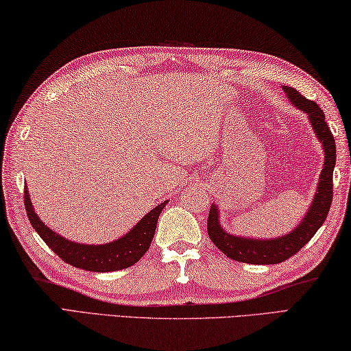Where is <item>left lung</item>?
I'll use <instances>...</instances> for the list:
<instances>
[{
  "mask_svg": "<svg viewBox=\"0 0 351 351\" xmlns=\"http://www.w3.org/2000/svg\"><path fill=\"white\" fill-rule=\"evenodd\" d=\"M284 92L294 108L302 110L308 117V121L315 131L324 151V165L319 174L317 188L315 197L306 210L302 220L294 228L278 237L259 239L236 236L226 231L220 222V210L216 204L211 205L208 216V234L214 245L232 261L254 265H274L287 259L310 242L322 223L327 219V214L333 199V171L336 165V145L333 134L325 121V114L315 101H310L299 94L296 89L284 86Z\"/></svg>",
  "mask_w": 351,
  "mask_h": 351,
  "instance_id": "obj_1",
  "label": "left lung"
}]
</instances>
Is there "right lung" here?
Segmentation results:
<instances>
[{"instance_id": "add662e5", "label": "right lung", "mask_w": 351, "mask_h": 351, "mask_svg": "<svg viewBox=\"0 0 351 351\" xmlns=\"http://www.w3.org/2000/svg\"><path fill=\"white\" fill-rule=\"evenodd\" d=\"M166 204H168V200L151 210L125 236L108 243L89 245L69 241V239L58 234L57 231H53L51 226L45 225L38 214L35 213V208L29 197L27 186H24V205H26L27 217L34 230L38 232V236L66 263L94 273L117 271V269H125L138 262L151 247L158 216Z\"/></svg>"}]
</instances>
